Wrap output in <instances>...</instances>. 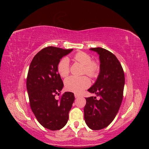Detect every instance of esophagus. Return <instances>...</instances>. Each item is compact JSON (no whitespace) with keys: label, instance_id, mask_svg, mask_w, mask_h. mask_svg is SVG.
I'll return each instance as SVG.
<instances>
[{"label":"esophagus","instance_id":"obj_1","mask_svg":"<svg viewBox=\"0 0 149 149\" xmlns=\"http://www.w3.org/2000/svg\"><path fill=\"white\" fill-rule=\"evenodd\" d=\"M79 94H74V97H75V98H78V97H79Z\"/></svg>","mask_w":149,"mask_h":149}]
</instances>
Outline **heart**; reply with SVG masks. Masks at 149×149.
I'll return each instance as SVG.
<instances>
[{
  "mask_svg": "<svg viewBox=\"0 0 149 149\" xmlns=\"http://www.w3.org/2000/svg\"><path fill=\"white\" fill-rule=\"evenodd\" d=\"M74 60L84 66L83 74H86L92 78H96L100 71V65L96 60H92L89 54L79 52L74 56ZM58 73L63 78L66 77L70 73V61L66 57L63 58L57 66ZM90 80L86 76H70L65 81L66 90L75 93H81L90 85Z\"/></svg>",
  "mask_w": 149,
  "mask_h": 149,
  "instance_id": "heart-1",
  "label": "heart"
}]
</instances>
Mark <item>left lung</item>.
Wrapping results in <instances>:
<instances>
[{
	"label": "left lung",
	"mask_w": 149,
	"mask_h": 149,
	"mask_svg": "<svg viewBox=\"0 0 149 149\" xmlns=\"http://www.w3.org/2000/svg\"><path fill=\"white\" fill-rule=\"evenodd\" d=\"M90 49L100 55V73L88 91L100 99L86 98L84 117L88 127L97 130L109 125L118 114L123 98L125 77L123 67L113 53L100 47Z\"/></svg>",
	"instance_id": "1"
}]
</instances>
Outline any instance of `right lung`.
<instances>
[{"label": "right lung", "instance_id": "obj_1", "mask_svg": "<svg viewBox=\"0 0 149 149\" xmlns=\"http://www.w3.org/2000/svg\"><path fill=\"white\" fill-rule=\"evenodd\" d=\"M73 49L48 47L37 53L31 61L26 78V89L31 111L44 127L57 130L66 124L74 101V94L65 92L59 100L56 96L63 88L57 66L62 57Z\"/></svg>", "mask_w": 149, "mask_h": 149}]
</instances>
